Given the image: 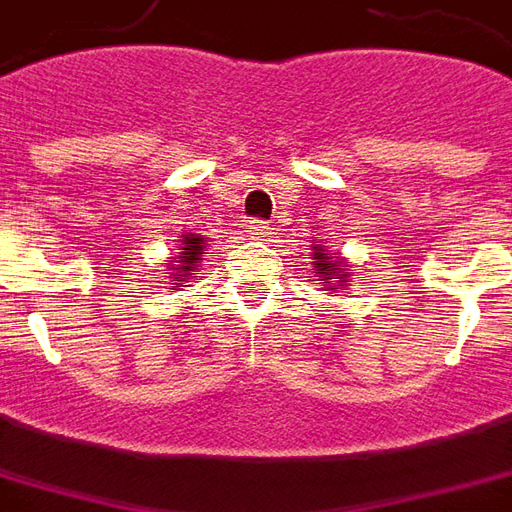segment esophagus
<instances>
[{
	"label": "esophagus",
	"mask_w": 512,
	"mask_h": 512,
	"mask_svg": "<svg viewBox=\"0 0 512 512\" xmlns=\"http://www.w3.org/2000/svg\"><path fill=\"white\" fill-rule=\"evenodd\" d=\"M246 230H249V235H252V238H260V241H266L268 235H271L268 221H260V219L249 221V224H246Z\"/></svg>",
	"instance_id": "34e87169"
}]
</instances>
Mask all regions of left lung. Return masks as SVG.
I'll list each match as a JSON object with an SVG mask.
<instances>
[{"mask_svg":"<svg viewBox=\"0 0 512 512\" xmlns=\"http://www.w3.org/2000/svg\"><path fill=\"white\" fill-rule=\"evenodd\" d=\"M313 274L321 282H327V291H338V288L343 291L352 277L346 268V260L341 255H330L321 244L313 246Z\"/></svg>","mask_w":512,"mask_h":512,"instance_id":"left-lung-1","label":"left lung"}]
</instances>
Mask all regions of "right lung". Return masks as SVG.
<instances>
[{"label":"right lung","instance_id":"obj_1","mask_svg":"<svg viewBox=\"0 0 512 512\" xmlns=\"http://www.w3.org/2000/svg\"><path fill=\"white\" fill-rule=\"evenodd\" d=\"M205 255V238L196 235V232H185L180 241V252L166 260V274H169L171 291H180V288H185V282H191V274H194L196 266L202 263Z\"/></svg>","mask_w":512,"mask_h":512}]
</instances>
